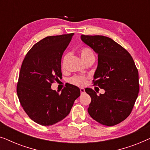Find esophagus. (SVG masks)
<instances>
[{
  "instance_id": "obj_1",
  "label": "esophagus",
  "mask_w": 150,
  "mask_h": 150,
  "mask_svg": "<svg viewBox=\"0 0 150 150\" xmlns=\"http://www.w3.org/2000/svg\"><path fill=\"white\" fill-rule=\"evenodd\" d=\"M80 91H81V94H83V93H85V89H84V88H81V89H80Z\"/></svg>"
}]
</instances>
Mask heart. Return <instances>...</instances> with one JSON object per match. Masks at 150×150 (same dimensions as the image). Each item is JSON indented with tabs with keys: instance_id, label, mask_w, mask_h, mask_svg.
I'll return each mask as SVG.
<instances>
[{
	"instance_id": "heart-1",
	"label": "heart",
	"mask_w": 150,
	"mask_h": 150,
	"mask_svg": "<svg viewBox=\"0 0 150 150\" xmlns=\"http://www.w3.org/2000/svg\"><path fill=\"white\" fill-rule=\"evenodd\" d=\"M80 54H81V56L82 59H83L84 61H86L87 59H89L91 57H94V54L93 51H92L91 49L89 48H87V47H84V48H82L81 50H80ZM69 57V54H65L63 57L62 63H61V67H64L65 63H66V61L67 58ZM87 78L86 76H84L81 75H75L74 76L69 79V82L73 85L79 86V87H82V86H85L87 83Z\"/></svg>"
}]
</instances>
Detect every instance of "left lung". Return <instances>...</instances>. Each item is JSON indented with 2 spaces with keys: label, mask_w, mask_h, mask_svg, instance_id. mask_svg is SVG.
<instances>
[{
  "label": "left lung",
  "mask_w": 150,
  "mask_h": 150,
  "mask_svg": "<svg viewBox=\"0 0 150 150\" xmlns=\"http://www.w3.org/2000/svg\"><path fill=\"white\" fill-rule=\"evenodd\" d=\"M81 40L98 54L93 85L105 90L98 96L90 88L89 115L100 124L112 126L132 112L139 91V72L132 56L112 39L102 35H85Z\"/></svg>",
  "instance_id": "1"
}]
</instances>
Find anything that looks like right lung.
<instances>
[{
  "label": "right lung",
  "instance_id": "add662e5",
  "mask_svg": "<svg viewBox=\"0 0 150 150\" xmlns=\"http://www.w3.org/2000/svg\"><path fill=\"white\" fill-rule=\"evenodd\" d=\"M74 33L48 36L36 43L22 61L17 84L20 104L35 122L51 126L63 120L81 95L79 87L69 85L61 93L51 89L62 76L61 57Z\"/></svg>",
  "mask_w": 150,
  "mask_h": 150
}]
</instances>
